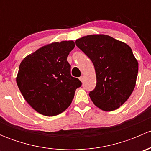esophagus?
<instances>
[{
    "instance_id": "esophagus-1",
    "label": "esophagus",
    "mask_w": 151,
    "mask_h": 151,
    "mask_svg": "<svg viewBox=\"0 0 151 151\" xmlns=\"http://www.w3.org/2000/svg\"><path fill=\"white\" fill-rule=\"evenodd\" d=\"M80 80L82 83H83V81H84V77H83V76H81V77H80Z\"/></svg>"
}]
</instances>
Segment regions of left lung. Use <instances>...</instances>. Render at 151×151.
Returning a JSON list of instances; mask_svg holds the SVG:
<instances>
[{
  "label": "left lung",
  "mask_w": 151,
  "mask_h": 151,
  "mask_svg": "<svg viewBox=\"0 0 151 151\" xmlns=\"http://www.w3.org/2000/svg\"><path fill=\"white\" fill-rule=\"evenodd\" d=\"M75 43L95 68L96 85L89 93L93 104L104 111L119 108L136 85L138 62L131 47L104 34L83 36Z\"/></svg>",
  "instance_id": "obj_1"
}]
</instances>
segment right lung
<instances>
[{"mask_svg":"<svg viewBox=\"0 0 151 151\" xmlns=\"http://www.w3.org/2000/svg\"><path fill=\"white\" fill-rule=\"evenodd\" d=\"M73 41L53 42L26 56L19 67L17 84L27 102L39 113L55 116L71 104L82 83L71 77L67 61Z\"/></svg>","mask_w":151,"mask_h":151,"instance_id":"add662e5","label":"right lung"}]
</instances>
